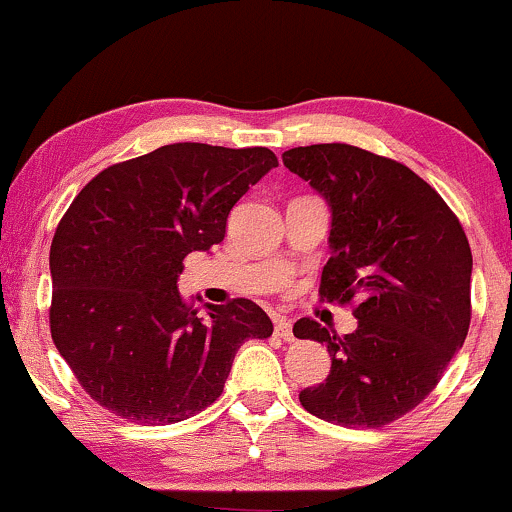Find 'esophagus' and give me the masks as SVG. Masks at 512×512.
Instances as JSON below:
<instances>
[{
    "instance_id": "1",
    "label": "esophagus",
    "mask_w": 512,
    "mask_h": 512,
    "mask_svg": "<svg viewBox=\"0 0 512 512\" xmlns=\"http://www.w3.org/2000/svg\"><path fill=\"white\" fill-rule=\"evenodd\" d=\"M274 332H276V337H281L284 339V342H293V327H291V322L286 320L284 315H276L274 317Z\"/></svg>"
}]
</instances>
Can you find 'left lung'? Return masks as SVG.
Masks as SVG:
<instances>
[{
	"label": "left lung",
	"mask_w": 512,
	"mask_h": 512,
	"mask_svg": "<svg viewBox=\"0 0 512 512\" xmlns=\"http://www.w3.org/2000/svg\"><path fill=\"white\" fill-rule=\"evenodd\" d=\"M332 211L320 298L356 301L358 327L339 337L303 317L298 339L327 346L330 375L298 395L317 419L380 428L438 385L472 320V250L462 223L414 170L349 144L284 151Z\"/></svg>",
	"instance_id": "obj_1"
}]
</instances>
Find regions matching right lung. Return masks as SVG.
I'll return each mask as SVG.
<instances>
[{
  "mask_svg": "<svg viewBox=\"0 0 512 512\" xmlns=\"http://www.w3.org/2000/svg\"><path fill=\"white\" fill-rule=\"evenodd\" d=\"M276 166L264 146L168 144L101 170L74 197L50 245V332L93 402L132 424H178L219 399L240 346L272 337L248 298L199 315L178 276Z\"/></svg>",
  "mask_w": 512,
  "mask_h": 512,
  "instance_id": "obj_1",
  "label": "right lung"
}]
</instances>
